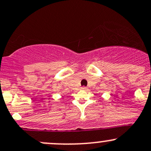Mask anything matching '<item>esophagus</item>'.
<instances>
[{
  "instance_id": "34e87169",
  "label": "esophagus",
  "mask_w": 151,
  "mask_h": 151,
  "mask_svg": "<svg viewBox=\"0 0 151 151\" xmlns=\"http://www.w3.org/2000/svg\"><path fill=\"white\" fill-rule=\"evenodd\" d=\"M82 90H86L87 88H86V87H82Z\"/></svg>"
}]
</instances>
